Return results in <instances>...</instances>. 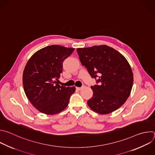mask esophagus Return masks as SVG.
Returning a JSON list of instances; mask_svg holds the SVG:
<instances>
[{"label":"esophagus","instance_id":"1","mask_svg":"<svg viewBox=\"0 0 155 155\" xmlns=\"http://www.w3.org/2000/svg\"><path fill=\"white\" fill-rule=\"evenodd\" d=\"M81 88H82V87H76V89H77V90H81Z\"/></svg>","mask_w":155,"mask_h":155}]
</instances>
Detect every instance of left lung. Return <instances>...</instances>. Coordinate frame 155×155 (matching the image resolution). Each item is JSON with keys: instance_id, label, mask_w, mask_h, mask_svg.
<instances>
[{"instance_id": "8db88e82", "label": "left lung", "mask_w": 155, "mask_h": 155, "mask_svg": "<svg viewBox=\"0 0 155 155\" xmlns=\"http://www.w3.org/2000/svg\"><path fill=\"white\" fill-rule=\"evenodd\" d=\"M82 65L99 84L91 86L92 97L87 104L94 111L107 114L118 109L129 97L133 74L125 57L106 45L78 48Z\"/></svg>"}]
</instances>
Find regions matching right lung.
Here are the masks:
<instances>
[{
    "label": "right lung",
    "instance_id": "1",
    "mask_svg": "<svg viewBox=\"0 0 155 155\" xmlns=\"http://www.w3.org/2000/svg\"><path fill=\"white\" fill-rule=\"evenodd\" d=\"M74 50L51 45L36 52L27 61L22 76L24 89L28 100L40 112L53 115L67 107L76 88L61 86L58 79L64 61Z\"/></svg>",
    "mask_w": 155,
    "mask_h": 155
}]
</instances>
